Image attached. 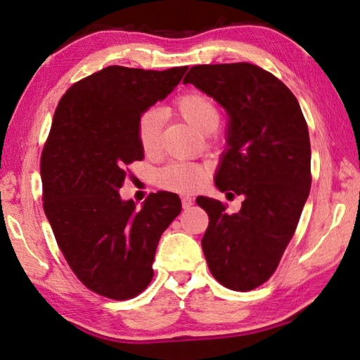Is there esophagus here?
Returning a JSON list of instances; mask_svg holds the SVG:
<instances>
[{"instance_id": "1", "label": "esophagus", "mask_w": 360, "mask_h": 360, "mask_svg": "<svg viewBox=\"0 0 360 360\" xmlns=\"http://www.w3.org/2000/svg\"><path fill=\"white\" fill-rule=\"evenodd\" d=\"M181 201H182V207H184V209H190L193 205V198L188 196V195L181 196Z\"/></svg>"}]
</instances>
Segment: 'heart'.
<instances>
[{
  "instance_id": "b5f03b06",
  "label": "heart",
  "mask_w": 360,
  "mask_h": 360,
  "mask_svg": "<svg viewBox=\"0 0 360 360\" xmlns=\"http://www.w3.org/2000/svg\"><path fill=\"white\" fill-rule=\"evenodd\" d=\"M174 111L195 128L198 133L209 134L219 125L221 114L217 102L202 93H187L176 98ZM162 112L156 108L143 111L136 124V134L141 148L153 155L160 147L162 133ZM207 178L204 168L192 162H174L158 174V184L172 192L190 193L200 188Z\"/></svg>"
}]
</instances>
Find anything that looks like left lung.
<instances>
[{"instance_id":"obj_1","label":"left lung","mask_w":360,"mask_h":360,"mask_svg":"<svg viewBox=\"0 0 360 360\" xmlns=\"http://www.w3.org/2000/svg\"><path fill=\"white\" fill-rule=\"evenodd\" d=\"M182 83H192L227 112V148L215 186L243 195L244 201L232 215L213 198L198 196L196 204L209 215L201 246L212 275L223 286L246 292L277 269L308 200L307 120L285 83L255 65L193 66Z\"/></svg>"}]
</instances>
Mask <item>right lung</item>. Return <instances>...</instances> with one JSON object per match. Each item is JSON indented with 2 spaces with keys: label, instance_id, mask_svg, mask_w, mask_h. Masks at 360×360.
I'll return each instance as SVG.
<instances>
[{
  "label": "right lung",
  "instance_id": "add662e5",
  "mask_svg": "<svg viewBox=\"0 0 360 360\" xmlns=\"http://www.w3.org/2000/svg\"><path fill=\"white\" fill-rule=\"evenodd\" d=\"M187 70L108 66L74 83L53 114L40 165L46 218L79 280L112 300L150 285L160 235L181 213L176 193H153L137 210L119 190L127 167L143 159L137 119Z\"/></svg>",
  "mask_w": 360,
  "mask_h": 360
}]
</instances>
